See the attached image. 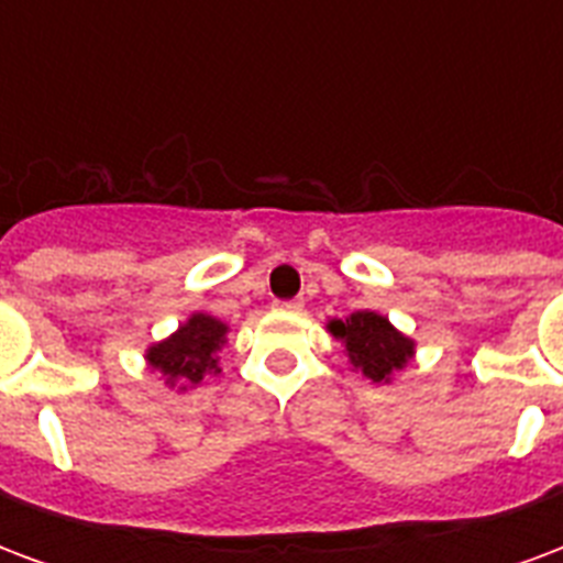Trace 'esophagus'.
Returning <instances> with one entry per match:
<instances>
[{
  "mask_svg": "<svg viewBox=\"0 0 563 563\" xmlns=\"http://www.w3.org/2000/svg\"><path fill=\"white\" fill-rule=\"evenodd\" d=\"M277 310H283V313H298L301 307H305V301L301 298H292V301H277Z\"/></svg>",
  "mask_w": 563,
  "mask_h": 563,
  "instance_id": "obj_1",
  "label": "esophagus"
}]
</instances>
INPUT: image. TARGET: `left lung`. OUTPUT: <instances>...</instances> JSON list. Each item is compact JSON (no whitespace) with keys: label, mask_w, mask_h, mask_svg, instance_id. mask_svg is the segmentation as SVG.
<instances>
[{"label":"left lung","mask_w":563,"mask_h":563,"mask_svg":"<svg viewBox=\"0 0 563 563\" xmlns=\"http://www.w3.org/2000/svg\"><path fill=\"white\" fill-rule=\"evenodd\" d=\"M325 329L334 341L343 343L353 371L371 383H391V377L413 362L416 341L374 310H355L346 319H329Z\"/></svg>","instance_id":"obj_1"}]
</instances>
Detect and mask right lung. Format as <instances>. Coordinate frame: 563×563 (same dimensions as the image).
Here are the masks:
<instances>
[{
    "instance_id": "obj_1",
    "label": "right lung",
    "mask_w": 563,
    "mask_h": 563,
    "mask_svg": "<svg viewBox=\"0 0 563 563\" xmlns=\"http://www.w3.org/2000/svg\"><path fill=\"white\" fill-rule=\"evenodd\" d=\"M229 341V325L210 313H192L165 341L147 346V367L168 389H196L208 374H220V350Z\"/></svg>"
}]
</instances>
